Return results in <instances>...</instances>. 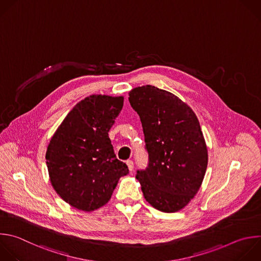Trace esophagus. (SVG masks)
<instances>
[{
	"mask_svg": "<svg viewBox=\"0 0 261 261\" xmlns=\"http://www.w3.org/2000/svg\"><path fill=\"white\" fill-rule=\"evenodd\" d=\"M126 163H127L128 169H129L130 171H133V168H134V163H133V161H132V160H128Z\"/></svg>",
	"mask_w": 261,
	"mask_h": 261,
	"instance_id": "1",
	"label": "esophagus"
}]
</instances>
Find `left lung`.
Segmentation results:
<instances>
[{"label": "left lung", "mask_w": 261, "mask_h": 261, "mask_svg": "<svg viewBox=\"0 0 261 261\" xmlns=\"http://www.w3.org/2000/svg\"><path fill=\"white\" fill-rule=\"evenodd\" d=\"M129 102L139 115L148 166L138 170L144 199L155 209H184L199 192L208 164V150L194 111L176 95L154 86L136 87Z\"/></svg>", "instance_id": "obj_1"}]
</instances>
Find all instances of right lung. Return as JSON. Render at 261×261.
<instances>
[{
	"instance_id": "right-lung-1",
	"label": "right lung",
	"mask_w": 261,
	"mask_h": 261,
	"mask_svg": "<svg viewBox=\"0 0 261 261\" xmlns=\"http://www.w3.org/2000/svg\"><path fill=\"white\" fill-rule=\"evenodd\" d=\"M123 105V96L86 97L67 114L48 144L51 185L63 201L79 210L90 212L105 206L119 179L129 173L109 137Z\"/></svg>"
}]
</instances>
